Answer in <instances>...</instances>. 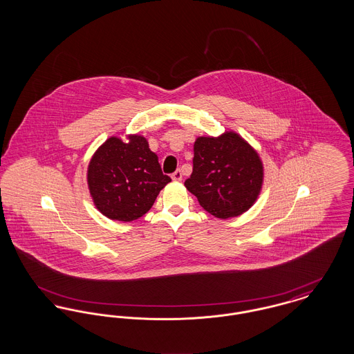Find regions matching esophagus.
Segmentation results:
<instances>
[{
  "label": "esophagus",
  "mask_w": 354,
  "mask_h": 354,
  "mask_svg": "<svg viewBox=\"0 0 354 354\" xmlns=\"http://www.w3.org/2000/svg\"><path fill=\"white\" fill-rule=\"evenodd\" d=\"M171 178H172V180H182V178H183L182 171H180V169H176V171L171 175Z\"/></svg>",
  "instance_id": "obj_1"
}]
</instances>
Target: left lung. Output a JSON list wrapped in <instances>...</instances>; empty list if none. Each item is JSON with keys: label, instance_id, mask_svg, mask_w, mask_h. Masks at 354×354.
I'll return each mask as SVG.
<instances>
[{"label": "left lung", "instance_id": "left-lung-1", "mask_svg": "<svg viewBox=\"0 0 354 354\" xmlns=\"http://www.w3.org/2000/svg\"><path fill=\"white\" fill-rule=\"evenodd\" d=\"M192 165V174L185 185L215 218L241 215L260 194L264 175L261 160L235 133L198 138Z\"/></svg>", "mask_w": 354, "mask_h": 354}]
</instances>
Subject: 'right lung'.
<instances>
[{
	"label": "right lung",
	"mask_w": 354,
	"mask_h": 354,
	"mask_svg": "<svg viewBox=\"0 0 354 354\" xmlns=\"http://www.w3.org/2000/svg\"><path fill=\"white\" fill-rule=\"evenodd\" d=\"M169 182L158 156L140 135H130L127 143L115 136L109 138L87 169L94 204L104 216L119 221H133L147 214Z\"/></svg>",
	"instance_id": "obj_1"
}]
</instances>
